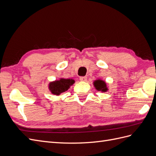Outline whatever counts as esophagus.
<instances>
[{
    "label": "esophagus",
    "instance_id": "esophagus-1",
    "mask_svg": "<svg viewBox=\"0 0 156 156\" xmlns=\"http://www.w3.org/2000/svg\"><path fill=\"white\" fill-rule=\"evenodd\" d=\"M87 79V77L86 76H81V77H79L80 81H85Z\"/></svg>",
    "mask_w": 156,
    "mask_h": 156
}]
</instances>
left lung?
<instances>
[{"label": "left lung", "mask_w": 156, "mask_h": 156, "mask_svg": "<svg viewBox=\"0 0 156 156\" xmlns=\"http://www.w3.org/2000/svg\"><path fill=\"white\" fill-rule=\"evenodd\" d=\"M94 86L98 90H101L103 92H105L107 90L106 84L101 80H97L94 82Z\"/></svg>", "instance_id": "left-lung-1"}]
</instances>
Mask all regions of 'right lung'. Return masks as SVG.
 <instances>
[{"label": "right lung", "mask_w": 156, "mask_h": 156, "mask_svg": "<svg viewBox=\"0 0 156 156\" xmlns=\"http://www.w3.org/2000/svg\"><path fill=\"white\" fill-rule=\"evenodd\" d=\"M74 83L72 79H61L59 81L52 82L49 84V89L51 92L55 95H59L60 94L67 91L69 87Z\"/></svg>", "instance_id": "obj_1"}]
</instances>
